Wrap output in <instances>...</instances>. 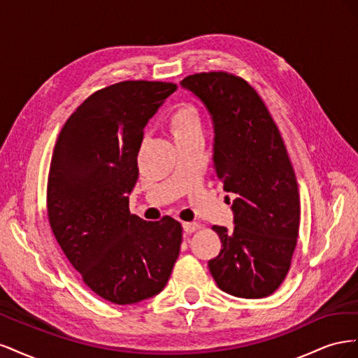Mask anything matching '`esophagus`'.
I'll list each match as a JSON object with an SVG mask.
<instances>
[{
	"label": "esophagus",
	"instance_id": "esophagus-1",
	"mask_svg": "<svg viewBox=\"0 0 358 358\" xmlns=\"http://www.w3.org/2000/svg\"><path fill=\"white\" fill-rule=\"evenodd\" d=\"M183 231L188 233V234H192L194 231H197L200 229V225L197 222H183Z\"/></svg>",
	"mask_w": 358,
	"mask_h": 358
}]
</instances>
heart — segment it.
<instances>
[{
	"instance_id": "heart-1",
	"label": "heart",
	"mask_w": 358,
	"mask_h": 358,
	"mask_svg": "<svg viewBox=\"0 0 358 358\" xmlns=\"http://www.w3.org/2000/svg\"><path fill=\"white\" fill-rule=\"evenodd\" d=\"M166 127L175 142L201 134V122L199 112L194 106L182 103L173 107L166 116Z\"/></svg>"
}]
</instances>
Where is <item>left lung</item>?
Listing matches in <instances>:
<instances>
[{"label": "left lung", "mask_w": 358, "mask_h": 358, "mask_svg": "<svg viewBox=\"0 0 358 358\" xmlns=\"http://www.w3.org/2000/svg\"><path fill=\"white\" fill-rule=\"evenodd\" d=\"M204 106L213 129V170L236 196L234 229L213 225L221 252L209 259L216 285L262 299L285 279L300 224L296 175L278 127L251 85L224 71L180 82Z\"/></svg>", "instance_id": "obj_1"}]
</instances>
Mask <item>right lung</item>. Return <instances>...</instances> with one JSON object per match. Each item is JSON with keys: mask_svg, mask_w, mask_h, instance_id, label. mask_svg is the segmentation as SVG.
<instances>
[{"mask_svg": "<svg viewBox=\"0 0 358 358\" xmlns=\"http://www.w3.org/2000/svg\"><path fill=\"white\" fill-rule=\"evenodd\" d=\"M178 86L128 80L95 92L61 129L50 162L48 212L71 266L116 305L157 296L179 257L182 225L129 213L145 127Z\"/></svg>", "mask_w": 358, "mask_h": 358, "instance_id": "add662e5", "label": "right lung"}]
</instances>
